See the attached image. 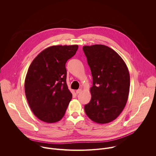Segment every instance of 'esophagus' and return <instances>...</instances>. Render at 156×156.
I'll use <instances>...</instances> for the list:
<instances>
[{"label":"esophagus","instance_id":"esophagus-1","mask_svg":"<svg viewBox=\"0 0 156 156\" xmlns=\"http://www.w3.org/2000/svg\"><path fill=\"white\" fill-rule=\"evenodd\" d=\"M81 91H82V90H81V89H79V90H76V93L77 94H80Z\"/></svg>","mask_w":156,"mask_h":156}]
</instances>
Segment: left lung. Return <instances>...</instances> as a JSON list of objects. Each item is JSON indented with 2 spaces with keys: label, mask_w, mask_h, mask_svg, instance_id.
Masks as SVG:
<instances>
[{
  "label": "left lung",
  "mask_w": 156,
  "mask_h": 156,
  "mask_svg": "<svg viewBox=\"0 0 156 156\" xmlns=\"http://www.w3.org/2000/svg\"><path fill=\"white\" fill-rule=\"evenodd\" d=\"M93 76L91 99L84 105L87 116L104 124L118 117L129 94L130 78L127 66L112 49L101 44L83 48Z\"/></svg>",
  "instance_id": "obj_1"
}]
</instances>
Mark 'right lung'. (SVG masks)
<instances>
[{
  "instance_id": "obj_1",
  "label": "right lung",
  "mask_w": 156,
  "mask_h": 156,
  "mask_svg": "<svg viewBox=\"0 0 156 156\" xmlns=\"http://www.w3.org/2000/svg\"><path fill=\"white\" fill-rule=\"evenodd\" d=\"M78 45L53 46L39 53L28 69L25 95L32 112L41 121L60 120L72 98L66 82V62L77 51Z\"/></svg>"
}]
</instances>
